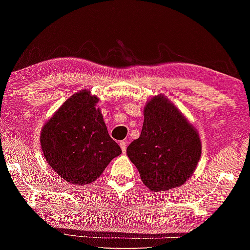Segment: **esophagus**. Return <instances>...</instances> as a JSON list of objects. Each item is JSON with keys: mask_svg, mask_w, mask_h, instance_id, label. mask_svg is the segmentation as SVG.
Instances as JSON below:
<instances>
[{"mask_svg": "<svg viewBox=\"0 0 250 250\" xmlns=\"http://www.w3.org/2000/svg\"><path fill=\"white\" fill-rule=\"evenodd\" d=\"M120 147H121V150H122V152H124V153H125V151H126V143H125V141H120Z\"/></svg>", "mask_w": 250, "mask_h": 250, "instance_id": "1", "label": "esophagus"}]
</instances>
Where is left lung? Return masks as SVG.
<instances>
[{"mask_svg": "<svg viewBox=\"0 0 250 250\" xmlns=\"http://www.w3.org/2000/svg\"><path fill=\"white\" fill-rule=\"evenodd\" d=\"M143 115L140 137L126 147L129 159L153 192L183 185L201 159L196 129L163 95L147 101Z\"/></svg>", "mask_w": 250, "mask_h": 250, "instance_id": "8db88e82", "label": "left lung"}]
</instances>
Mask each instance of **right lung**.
<instances>
[{"label":"right lung","mask_w":250,"mask_h":250,"mask_svg":"<svg viewBox=\"0 0 250 250\" xmlns=\"http://www.w3.org/2000/svg\"><path fill=\"white\" fill-rule=\"evenodd\" d=\"M98 98L83 89L76 92L46 122L41 146L50 167L76 185L95 182L121 149L108 133Z\"/></svg>","instance_id":"right-lung-1"}]
</instances>
